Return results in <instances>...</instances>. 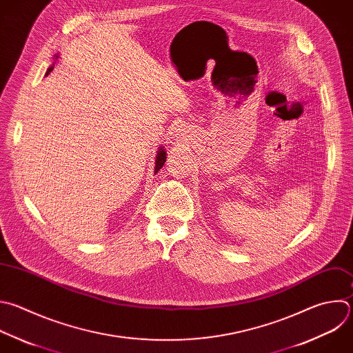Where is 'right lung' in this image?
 <instances>
[{
    "label": "right lung",
    "mask_w": 353,
    "mask_h": 353,
    "mask_svg": "<svg viewBox=\"0 0 353 353\" xmlns=\"http://www.w3.org/2000/svg\"><path fill=\"white\" fill-rule=\"evenodd\" d=\"M54 69V66H51L48 70H47V76L50 74V72ZM161 148V147H159ZM166 162V152H165V150L163 148H161L159 151H158V154H157V162H155V173H158V170L163 166V163Z\"/></svg>",
    "instance_id": "obj_1"
}]
</instances>
